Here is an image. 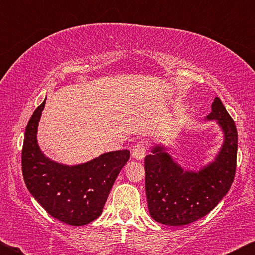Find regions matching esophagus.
<instances>
[{
	"instance_id": "obj_1",
	"label": "esophagus",
	"mask_w": 255,
	"mask_h": 255,
	"mask_svg": "<svg viewBox=\"0 0 255 255\" xmlns=\"http://www.w3.org/2000/svg\"><path fill=\"white\" fill-rule=\"evenodd\" d=\"M147 152V144L145 140L137 141L135 146L132 147V157L136 159H143L145 157V154Z\"/></svg>"
}]
</instances>
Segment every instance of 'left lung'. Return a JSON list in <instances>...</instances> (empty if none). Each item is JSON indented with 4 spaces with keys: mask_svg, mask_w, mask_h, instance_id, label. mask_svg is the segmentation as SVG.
<instances>
[{
    "mask_svg": "<svg viewBox=\"0 0 255 255\" xmlns=\"http://www.w3.org/2000/svg\"><path fill=\"white\" fill-rule=\"evenodd\" d=\"M208 120H217L224 144L215 161L200 171H187L156 145L145 157V190L154 221L183 226L209 214L226 196L235 178L237 130L235 122L219 98L211 105Z\"/></svg>",
    "mask_w": 255,
    "mask_h": 255,
    "instance_id": "1",
    "label": "left lung"
}]
</instances>
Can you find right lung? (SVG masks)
<instances>
[{"label": "right lung", "instance_id": "1", "mask_svg": "<svg viewBox=\"0 0 255 255\" xmlns=\"http://www.w3.org/2000/svg\"><path fill=\"white\" fill-rule=\"evenodd\" d=\"M45 103L33 111L25 127L21 153L24 183L50 216L68 225L83 226L101 215L130 152H109L74 166L51 161L37 144V127Z\"/></svg>", "mask_w": 255, "mask_h": 255}]
</instances>
